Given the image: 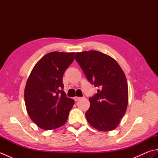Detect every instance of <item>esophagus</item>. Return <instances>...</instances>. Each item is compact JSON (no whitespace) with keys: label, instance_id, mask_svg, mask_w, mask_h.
<instances>
[{"label":"esophagus","instance_id":"1","mask_svg":"<svg viewBox=\"0 0 158 158\" xmlns=\"http://www.w3.org/2000/svg\"><path fill=\"white\" fill-rule=\"evenodd\" d=\"M80 98H81V97H79V96H75V98H74V100H75V101H77V100H79Z\"/></svg>","mask_w":158,"mask_h":158}]
</instances>
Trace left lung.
Wrapping results in <instances>:
<instances>
[{"mask_svg":"<svg viewBox=\"0 0 158 158\" xmlns=\"http://www.w3.org/2000/svg\"><path fill=\"white\" fill-rule=\"evenodd\" d=\"M75 60L88 81L98 87L89 98L85 113L88 123L100 131H110L119 125L128 103V88L125 74L116 60L98 51L76 53Z\"/></svg>","mask_w":158,"mask_h":158,"instance_id":"1","label":"left lung"}]
</instances>
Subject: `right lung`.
Masks as SVG:
<instances>
[{"label":"right lung","mask_w":158,"mask_h":158,"mask_svg":"<svg viewBox=\"0 0 158 158\" xmlns=\"http://www.w3.org/2000/svg\"><path fill=\"white\" fill-rule=\"evenodd\" d=\"M75 59V52H53L45 55L30 74L24 100L30 118L44 130L63 126L75 101L63 91V75Z\"/></svg>","instance_id":"add662e5"}]
</instances>
